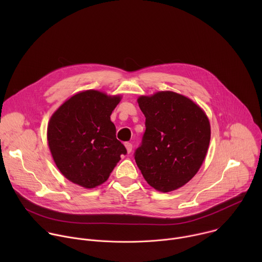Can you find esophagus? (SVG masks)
Segmentation results:
<instances>
[{
    "label": "esophagus",
    "mask_w": 262,
    "mask_h": 262,
    "mask_svg": "<svg viewBox=\"0 0 262 262\" xmlns=\"http://www.w3.org/2000/svg\"><path fill=\"white\" fill-rule=\"evenodd\" d=\"M124 145H125V148L127 150V154H130L132 150H133V144L132 143H125Z\"/></svg>",
    "instance_id": "esophagus-1"
}]
</instances>
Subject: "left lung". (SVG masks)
I'll use <instances>...</instances> for the list:
<instances>
[{"label": "left lung", "instance_id": "8db88e82", "mask_svg": "<svg viewBox=\"0 0 262 262\" xmlns=\"http://www.w3.org/2000/svg\"><path fill=\"white\" fill-rule=\"evenodd\" d=\"M145 133L135 160L149 185L171 192L189 182L200 169L209 145L210 125L202 108L171 91L141 96Z\"/></svg>", "mask_w": 262, "mask_h": 262}]
</instances>
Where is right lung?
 Wrapping results in <instances>:
<instances>
[{
    "label": "right lung",
    "instance_id": "right-lung-1",
    "mask_svg": "<svg viewBox=\"0 0 262 262\" xmlns=\"http://www.w3.org/2000/svg\"><path fill=\"white\" fill-rule=\"evenodd\" d=\"M119 101V96L88 90L70 97L52 116L49 146L58 169L71 182L95 188L127 154L110 118Z\"/></svg>",
    "mask_w": 262,
    "mask_h": 262
}]
</instances>
